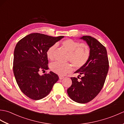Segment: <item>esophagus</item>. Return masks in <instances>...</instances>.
<instances>
[{"mask_svg": "<svg viewBox=\"0 0 124 124\" xmlns=\"http://www.w3.org/2000/svg\"><path fill=\"white\" fill-rule=\"evenodd\" d=\"M64 77H63V76H59V79H61H61H63Z\"/></svg>", "mask_w": 124, "mask_h": 124, "instance_id": "1", "label": "esophagus"}]
</instances>
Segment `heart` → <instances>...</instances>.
Listing matches in <instances>:
<instances>
[{
  "label": "heart",
  "mask_w": 124,
  "mask_h": 124,
  "mask_svg": "<svg viewBox=\"0 0 124 124\" xmlns=\"http://www.w3.org/2000/svg\"><path fill=\"white\" fill-rule=\"evenodd\" d=\"M62 46L69 53L68 60L70 61L77 69L83 67L89 59L91 55L90 47L86 43H80L72 39H67L62 41ZM55 44L50 46L46 51L47 59L52 60L54 59V53L56 49ZM51 69L53 72L59 75H65L71 72L73 70L72 65L70 63H62L55 62L51 64Z\"/></svg>",
  "instance_id": "b5f03b06"
}]
</instances>
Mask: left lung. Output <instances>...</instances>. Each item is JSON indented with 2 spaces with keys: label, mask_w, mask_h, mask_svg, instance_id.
Segmentation results:
<instances>
[{
  "label": "left lung",
  "mask_w": 124,
  "mask_h": 124,
  "mask_svg": "<svg viewBox=\"0 0 124 124\" xmlns=\"http://www.w3.org/2000/svg\"><path fill=\"white\" fill-rule=\"evenodd\" d=\"M81 39L90 47V57L87 63L75 72L83 75L80 78L78 77L80 80L71 77L72 85L67 89V93L73 101L86 103L94 99L101 91L109 65L107 49L101 43L89 36H84Z\"/></svg>",
  "instance_id": "obj_1"
}]
</instances>
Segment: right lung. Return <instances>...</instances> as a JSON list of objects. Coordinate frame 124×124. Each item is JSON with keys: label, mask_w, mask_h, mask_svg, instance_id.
<instances>
[{"label": "right lung", "mask_w": 124, "mask_h": 124, "mask_svg": "<svg viewBox=\"0 0 124 124\" xmlns=\"http://www.w3.org/2000/svg\"><path fill=\"white\" fill-rule=\"evenodd\" d=\"M63 37L33 33L21 39L16 45L13 72L21 91L30 99L38 100L46 96L59 80V76L53 72L42 76L39 73L48 69L47 49Z\"/></svg>", "instance_id": "right-lung-1"}]
</instances>
